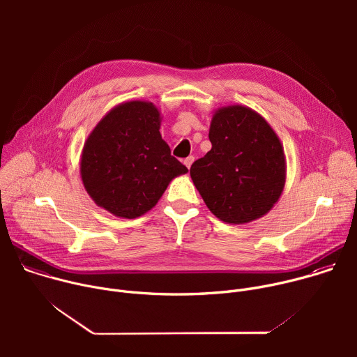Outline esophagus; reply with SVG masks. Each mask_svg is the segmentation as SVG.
<instances>
[{"label": "esophagus", "instance_id": "obj_1", "mask_svg": "<svg viewBox=\"0 0 357 357\" xmlns=\"http://www.w3.org/2000/svg\"><path fill=\"white\" fill-rule=\"evenodd\" d=\"M193 161H195V158H193V157H188V158H185V160H183V164H185V167L189 169V168H190V165L193 164Z\"/></svg>", "mask_w": 357, "mask_h": 357}]
</instances>
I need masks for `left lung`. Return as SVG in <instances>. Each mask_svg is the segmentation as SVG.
<instances>
[{
    "mask_svg": "<svg viewBox=\"0 0 357 357\" xmlns=\"http://www.w3.org/2000/svg\"><path fill=\"white\" fill-rule=\"evenodd\" d=\"M212 149L195 161L190 178L209 211L229 225H244L267 215L287 179L284 146L267 123L241 105L213 113Z\"/></svg>",
    "mask_w": 357,
    "mask_h": 357,
    "instance_id": "8db88e82",
    "label": "left lung"
}]
</instances>
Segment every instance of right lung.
<instances>
[{
  "label": "right lung",
  "mask_w": 357,
  "mask_h": 357,
  "mask_svg": "<svg viewBox=\"0 0 357 357\" xmlns=\"http://www.w3.org/2000/svg\"><path fill=\"white\" fill-rule=\"evenodd\" d=\"M161 121L154 103L131 100L96 124L82 149L80 178L97 206L117 218H139L188 172L162 139Z\"/></svg>",
  "instance_id": "obj_1"
}]
</instances>
